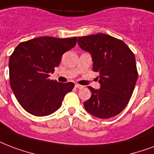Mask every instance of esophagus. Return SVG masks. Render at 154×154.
Here are the masks:
<instances>
[{"label":"esophagus","instance_id":"esophagus-1","mask_svg":"<svg viewBox=\"0 0 154 154\" xmlns=\"http://www.w3.org/2000/svg\"><path fill=\"white\" fill-rule=\"evenodd\" d=\"M75 87L77 88V89H82L84 86H83V85H79V84H76V85H75Z\"/></svg>","mask_w":154,"mask_h":154}]
</instances>
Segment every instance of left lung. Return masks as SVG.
I'll return each mask as SVG.
<instances>
[{
    "label": "left lung",
    "instance_id": "obj_1",
    "mask_svg": "<svg viewBox=\"0 0 154 154\" xmlns=\"http://www.w3.org/2000/svg\"><path fill=\"white\" fill-rule=\"evenodd\" d=\"M80 48L91 55L100 89L88 86L92 94L84 103L87 112L99 119L119 115L128 105L137 83L136 58L122 40L105 34L79 37Z\"/></svg>",
    "mask_w": 154,
    "mask_h": 154
}]
</instances>
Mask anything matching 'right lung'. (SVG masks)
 Instances as JSON below:
<instances>
[{
  "instance_id": "right-lung-1",
  "label": "right lung",
  "mask_w": 154,
  "mask_h": 154,
  "mask_svg": "<svg viewBox=\"0 0 154 154\" xmlns=\"http://www.w3.org/2000/svg\"><path fill=\"white\" fill-rule=\"evenodd\" d=\"M77 43V37H38L22 42L9 57V83L20 103L28 113L49 116L57 111L72 82L60 83L49 79L58 67L62 55Z\"/></svg>"
}]
</instances>
